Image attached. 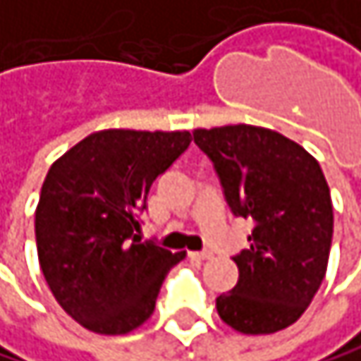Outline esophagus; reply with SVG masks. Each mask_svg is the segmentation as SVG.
Returning <instances> with one entry per match:
<instances>
[{"instance_id": "1", "label": "esophagus", "mask_w": 361, "mask_h": 361, "mask_svg": "<svg viewBox=\"0 0 361 361\" xmlns=\"http://www.w3.org/2000/svg\"><path fill=\"white\" fill-rule=\"evenodd\" d=\"M190 258H195V260H209V258H214V254L212 252H190Z\"/></svg>"}]
</instances>
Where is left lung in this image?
<instances>
[{"label":"left lung","mask_w":361,"mask_h":361,"mask_svg":"<svg viewBox=\"0 0 361 361\" xmlns=\"http://www.w3.org/2000/svg\"><path fill=\"white\" fill-rule=\"evenodd\" d=\"M192 135L233 216L254 224L250 250L233 256L237 286L216 298L218 315L243 334L283 330L307 311L328 267L334 216L322 166L305 147L262 126Z\"/></svg>","instance_id":"1"}]
</instances>
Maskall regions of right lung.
<instances>
[{"label":"right lung","instance_id":"add662e5","mask_svg":"<svg viewBox=\"0 0 361 361\" xmlns=\"http://www.w3.org/2000/svg\"><path fill=\"white\" fill-rule=\"evenodd\" d=\"M192 141L188 130H99L48 171L35 212L42 273L56 302L84 328L126 334L156 307L160 286L186 252L141 241L154 179Z\"/></svg>","mask_w":361,"mask_h":361}]
</instances>
